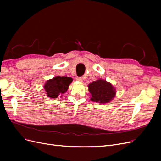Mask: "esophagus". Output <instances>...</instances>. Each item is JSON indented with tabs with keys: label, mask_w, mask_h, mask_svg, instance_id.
Returning a JSON list of instances; mask_svg holds the SVG:
<instances>
[{
	"label": "esophagus",
	"mask_w": 161,
	"mask_h": 161,
	"mask_svg": "<svg viewBox=\"0 0 161 161\" xmlns=\"http://www.w3.org/2000/svg\"><path fill=\"white\" fill-rule=\"evenodd\" d=\"M76 80L77 81H80V82H82L83 81V79H82V77H76Z\"/></svg>",
	"instance_id": "1"
}]
</instances>
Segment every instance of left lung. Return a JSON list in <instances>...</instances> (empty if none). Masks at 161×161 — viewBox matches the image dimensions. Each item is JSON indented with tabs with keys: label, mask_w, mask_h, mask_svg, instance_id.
Here are the masks:
<instances>
[{
	"label": "left lung",
	"mask_w": 161,
	"mask_h": 161,
	"mask_svg": "<svg viewBox=\"0 0 161 161\" xmlns=\"http://www.w3.org/2000/svg\"><path fill=\"white\" fill-rule=\"evenodd\" d=\"M89 91L91 94V100L100 103H107L113 99L115 90L109 82L99 79L89 85Z\"/></svg>",
	"instance_id": "1"
}]
</instances>
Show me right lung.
Wrapping results in <instances>:
<instances>
[{
  "label": "right lung",
  "mask_w": 161,
  "mask_h": 161,
  "mask_svg": "<svg viewBox=\"0 0 161 161\" xmlns=\"http://www.w3.org/2000/svg\"><path fill=\"white\" fill-rule=\"evenodd\" d=\"M72 82L71 77L56 76L48 80L43 87L47 97L56 99L59 95L64 93Z\"/></svg>",
  "instance_id": "obj_1"
}]
</instances>
